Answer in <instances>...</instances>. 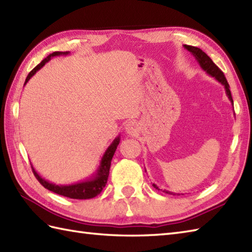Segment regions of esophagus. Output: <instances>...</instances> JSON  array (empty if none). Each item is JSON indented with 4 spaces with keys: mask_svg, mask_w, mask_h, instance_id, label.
<instances>
[{
    "mask_svg": "<svg viewBox=\"0 0 252 252\" xmlns=\"http://www.w3.org/2000/svg\"><path fill=\"white\" fill-rule=\"evenodd\" d=\"M125 130L127 133H129V135H136V133L139 131L138 123L135 121L128 122L126 127H125Z\"/></svg>",
    "mask_w": 252,
    "mask_h": 252,
    "instance_id": "esophagus-1",
    "label": "esophagus"
}]
</instances>
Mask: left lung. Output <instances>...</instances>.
Listing matches in <instances>:
<instances>
[{"mask_svg": "<svg viewBox=\"0 0 252 252\" xmlns=\"http://www.w3.org/2000/svg\"><path fill=\"white\" fill-rule=\"evenodd\" d=\"M184 48L188 49L189 53H191L195 59H196V61L198 63L199 66L202 68L207 74L215 77V79L221 83L223 86H224V89H225V93H226V96L228 98V100H230L232 105H234V102H233V98H232V94H231V91H230V85H228V83L225 79L224 74H223V72L218 68V66L214 63V61H212L210 59L209 56H207V54H205L202 49L198 48V47H194V46H189V45H184ZM153 187L156 189H160L156 184L153 183ZM160 191H163L167 194H172V195H176V193H172L170 191H166V189H160ZM179 195V194H178Z\"/></svg>", "mask_w": 252, "mask_h": 252, "instance_id": "1", "label": "left lung"}]
</instances>
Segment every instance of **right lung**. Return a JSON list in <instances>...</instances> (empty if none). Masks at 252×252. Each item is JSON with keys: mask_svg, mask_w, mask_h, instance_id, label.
<instances>
[{"mask_svg": "<svg viewBox=\"0 0 252 252\" xmlns=\"http://www.w3.org/2000/svg\"><path fill=\"white\" fill-rule=\"evenodd\" d=\"M69 54H70V52H55L53 54L48 55L45 59L42 60L41 63H38L35 68L33 69L29 74H28L25 84H27V82L29 81L38 70L42 69L43 66L45 65V63H48V61L53 57H56V56H61V55L66 56ZM120 140H121V137L117 136L113 140V142L109 145L107 151L104 152L101 160H100V165L98 167L96 173L84 181L68 184V186H58V184L52 183V182L45 180L44 178H42L35 171V169L33 168V166L31 165L32 171H33V173H34V176L38 180V182H40L44 188L49 189V191L56 193V194L63 195V196L73 198V199H89V198L96 197L98 194L101 193L103 188L105 187V184H107L109 171H110V166H111V160L115 153L117 145H119V143H120Z\"/></svg>", "mask_w": 252, "mask_h": 252, "instance_id": "add662e5", "label": "right lung"}]
</instances>
